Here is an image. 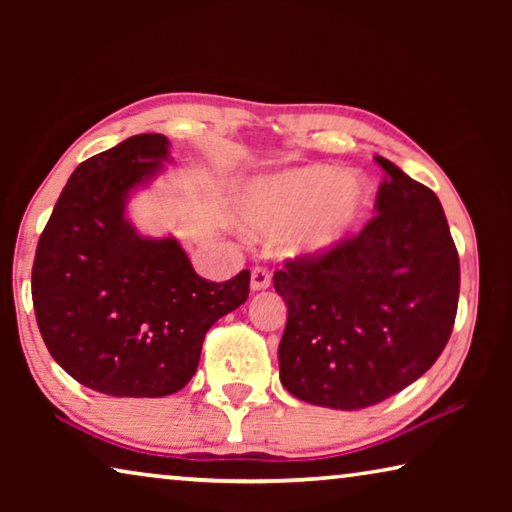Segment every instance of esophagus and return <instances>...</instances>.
<instances>
[{"label":"esophagus","mask_w":512,"mask_h":512,"mask_svg":"<svg viewBox=\"0 0 512 512\" xmlns=\"http://www.w3.org/2000/svg\"><path fill=\"white\" fill-rule=\"evenodd\" d=\"M271 287V273L264 266H255L253 275H250V291H264Z\"/></svg>","instance_id":"34e87169"}]
</instances>
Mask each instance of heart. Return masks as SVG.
Segmentation results:
<instances>
[{"mask_svg":"<svg viewBox=\"0 0 512 512\" xmlns=\"http://www.w3.org/2000/svg\"><path fill=\"white\" fill-rule=\"evenodd\" d=\"M370 210V185L329 164L257 176L239 189L235 214L250 237L280 239L289 255L318 259L357 235Z\"/></svg>","mask_w":512,"mask_h":512,"instance_id":"b5f03b06","label":"heart"}]
</instances>
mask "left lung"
<instances>
[{"mask_svg": "<svg viewBox=\"0 0 512 512\" xmlns=\"http://www.w3.org/2000/svg\"><path fill=\"white\" fill-rule=\"evenodd\" d=\"M366 228L273 275L289 316L280 381L302 402L357 411L422 377L452 334L461 266L443 205L391 160Z\"/></svg>", "mask_w": 512, "mask_h": 512, "instance_id": "obj_1", "label": "left lung"}]
</instances>
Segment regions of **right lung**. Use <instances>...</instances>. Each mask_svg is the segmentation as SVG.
Masks as SVG:
<instances>
[{"label": "right lung", "mask_w": 512, "mask_h": 512, "mask_svg": "<svg viewBox=\"0 0 512 512\" xmlns=\"http://www.w3.org/2000/svg\"><path fill=\"white\" fill-rule=\"evenodd\" d=\"M160 133L128 137L69 176L31 273L47 350L67 375L112 397H164L194 377L216 320L244 305L250 273L196 275L173 237H144L126 207L171 162Z\"/></svg>", "instance_id": "obj_1"}]
</instances>
